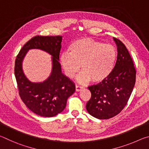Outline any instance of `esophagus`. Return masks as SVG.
Instances as JSON below:
<instances>
[{
	"label": "esophagus",
	"mask_w": 149,
	"mask_h": 149,
	"mask_svg": "<svg viewBox=\"0 0 149 149\" xmlns=\"http://www.w3.org/2000/svg\"><path fill=\"white\" fill-rule=\"evenodd\" d=\"M83 88L84 87L81 86H79V85H75V91H76L77 92H79L80 91H81Z\"/></svg>",
	"instance_id": "34e87169"
}]
</instances>
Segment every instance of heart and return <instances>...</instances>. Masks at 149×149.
Returning <instances> with one entry per match:
<instances>
[{
  "instance_id": "obj_1",
  "label": "heart",
  "mask_w": 149,
  "mask_h": 149,
  "mask_svg": "<svg viewBox=\"0 0 149 149\" xmlns=\"http://www.w3.org/2000/svg\"><path fill=\"white\" fill-rule=\"evenodd\" d=\"M68 52L60 55V64L65 74L70 78L74 77L81 68L83 71L77 79L83 84L91 80L98 84L107 79L112 74L117 59L116 49L113 45L88 37L73 41Z\"/></svg>"
}]
</instances>
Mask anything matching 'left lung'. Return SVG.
Masks as SVG:
<instances>
[{
    "instance_id": "8db88e82",
    "label": "left lung",
    "mask_w": 149,
    "mask_h": 149,
    "mask_svg": "<svg viewBox=\"0 0 149 149\" xmlns=\"http://www.w3.org/2000/svg\"><path fill=\"white\" fill-rule=\"evenodd\" d=\"M117 46V60L109 77L89 88L91 98L86 109L92 116L109 119L122 111L129 100L135 84L136 71L132 57L122 41L113 38Z\"/></svg>"
}]
</instances>
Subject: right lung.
<instances>
[{
  "mask_svg": "<svg viewBox=\"0 0 149 149\" xmlns=\"http://www.w3.org/2000/svg\"><path fill=\"white\" fill-rule=\"evenodd\" d=\"M62 41V36L33 37L22 48L15 62L14 74L20 97L30 110L41 116L53 117L62 112L68 99L75 91L74 83L62 72L59 62ZM31 49L42 50L52 56V72L42 82H32L24 74L23 59Z\"/></svg>",
  "mask_w": 149,
  "mask_h": 149,
  "instance_id": "add662e5",
  "label": "right lung"
}]
</instances>
